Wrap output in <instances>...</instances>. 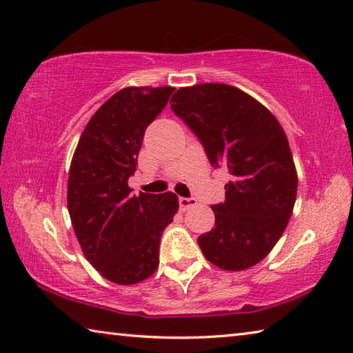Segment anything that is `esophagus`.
Masks as SVG:
<instances>
[{
    "label": "esophagus",
    "instance_id": "34e87169",
    "mask_svg": "<svg viewBox=\"0 0 353 353\" xmlns=\"http://www.w3.org/2000/svg\"><path fill=\"white\" fill-rule=\"evenodd\" d=\"M178 203H179V208H181L183 210H185V209H189L190 205H195L196 204V199L195 198H185V196H181L178 199Z\"/></svg>",
    "mask_w": 353,
    "mask_h": 353
}]
</instances>
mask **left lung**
I'll return each instance as SVG.
<instances>
[{"label":"left lung","instance_id":"8db88e82","mask_svg":"<svg viewBox=\"0 0 353 353\" xmlns=\"http://www.w3.org/2000/svg\"><path fill=\"white\" fill-rule=\"evenodd\" d=\"M170 109L201 141L215 169L229 172L224 203L212 205L215 228L198 236L199 249L224 270L261 261L281 238L294 210L298 176L280 123L234 85L181 88Z\"/></svg>","mask_w":353,"mask_h":353}]
</instances>
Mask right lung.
<instances>
[{"label":"right lung","mask_w":353,"mask_h":353,"mask_svg":"<svg viewBox=\"0 0 353 353\" xmlns=\"http://www.w3.org/2000/svg\"><path fill=\"white\" fill-rule=\"evenodd\" d=\"M175 88H125L85 125L72 158L68 209L84 256L105 280L137 284L159 263L163 230L174 221L178 196L132 194L144 132Z\"/></svg>","instance_id":"obj_1"}]
</instances>
